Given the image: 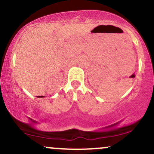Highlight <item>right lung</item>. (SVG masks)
Here are the masks:
<instances>
[{"instance_id": "right-lung-1", "label": "right lung", "mask_w": 154, "mask_h": 154, "mask_svg": "<svg viewBox=\"0 0 154 154\" xmlns=\"http://www.w3.org/2000/svg\"><path fill=\"white\" fill-rule=\"evenodd\" d=\"M40 97V96H39V97Z\"/></svg>"}]
</instances>
